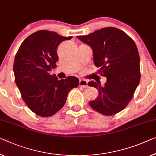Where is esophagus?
<instances>
[{"instance_id": "1", "label": "esophagus", "mask_w": 156, "mask_h": 156, "mask_svg": "<svg viewBox=\"0 0 156 156\" xmlns=\"http://www.w3.org/2000/svg\"><path fill=\"white\" fill-rule=\"evenodd\" d=\"M79 85H80V87H87V81L85 80H83V79H80V81H79Z\"/></svg>"}]
</instances>
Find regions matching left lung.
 Wrapping results in <instances>:
<instances>
[{"mask_svg":"<svg viewBox=\"0 0 156 156\" xmlns=\"http://www.w3.org/2000/svg\"><path fill=\"white\" fill-rule=\"evenodd\" d=\"M77 38L90 45L94 64L101 76L107 78L104 86L90 81L99 96L90 101L97 112L113 115L126 107L140 81V58L134 41L122 30L106 27Z\"/></svg>","mask_w":156,"mask_h":156,"instance_id":"8db88e82","label":"left lung"}]
</instances>
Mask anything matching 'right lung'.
<instances>
[{"mask_svg":"<svg viewBox=\"0 0 156 156\" xmlns=\"http://www.w3.org/2000/svg\"><path fill=\"white\" fill-rule=\"evenodd\" d=\"M71 38L41 30L28 36L15 55L13 70L16 85L30 110L41 117H50L59 111L70 90L79 85L75 76L58 80L56 75L49 73L57 66L58 46Z\"/></svg>","mask_w":156,"mask_h":156,"instance_id":"add662e5","label":"right lung"}]
</instances>
